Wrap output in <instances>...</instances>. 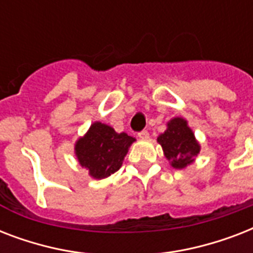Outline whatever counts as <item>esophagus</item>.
<instances>
[{"mask_svg":"<svg viewBox=\"0 0 253 253\" xmlns=\"http://www.w3.org/2000/svg\"><path fill=\"white\" fill-rule=\"evenodd\" d=\"M138 136L142 139V140H146V139L150 138V134H148V131L144 130V131H140V132L138 134Z\"/></svg>","mask_w":253,"mask_h":253,"instance_id":"34e87169","label":"esophagus"}]
</instances>
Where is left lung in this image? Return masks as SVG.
Returning <instances> with one entry per match:
<instances>
[{
	"instance_id": "1",
	"label": "left lung",
	"mask_w": 253,
	"mask_h": 253,
	"mask_svg": "<svg viewBox=\"0 0 253 253\" xmlns=\"http://www.w3.org/2000/svg\"><path fill=\"white\" fill-rule=\"evenodd\" d=\"M158 143L163 147L169 164L176 169L190 166L201 150L194 132L181 117H176L167 123V130L159 135Z\"/></svg>"
}]
</instances>
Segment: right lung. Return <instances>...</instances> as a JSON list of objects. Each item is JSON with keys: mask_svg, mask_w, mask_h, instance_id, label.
Listing matches in <instances>:
<instances>
[{"mask_svg": "<svg viewBox=\"0 0 253 253\" xmlns=\"http://www.w3.org/2000/svg\"><path fill=\"white\" fill-rule=\"evenodd\" d=\"M135 138L126 132H115L105 123L94 122L75 144V154L83 168L93 178L102 180L115 173L125 160Z\"/></svg>", "mask_w": 253, "mask_h": 253, "instance_id": "obj_1", "label": "right lung"}]
</instances>
